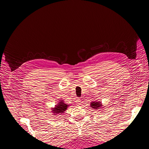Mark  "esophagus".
<instances>
[{
    "instance_id": "34e87169",
    "label": "esophagus",
    "mask_w": 149,
    "mask_h": 149,
    "mask_svg": "<svg viewBox=\"0 0 149 149\" xmlns=\"http://www.w3.org/2000/svg\"><path fill=\"white\" fill-rule=\"evenodd\" d=\"M81 100H80L79 98H78L77 99V104L78 105H80L81 104Z\"/></svg>"
}]
</instances>
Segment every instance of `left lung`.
Instances as JSON below:
<instances>
[{
	"instance_id": "left-lung-1",
	"label": "left lung",
	"mask_w": 149,
	"mask_h": 149,
	"mask_svg": "<svg viewBox=\"0 0 149 149\" xmlns=\"http://www.w3.org/2000/svg\"><path fill=\"white\" fill-rule=\"evenodd\" d=\"M91 107L93 109H100L101 107L102 106V104L100 102H96V101H93L92 102H91Z\"/></svg>"
}]
</instances>
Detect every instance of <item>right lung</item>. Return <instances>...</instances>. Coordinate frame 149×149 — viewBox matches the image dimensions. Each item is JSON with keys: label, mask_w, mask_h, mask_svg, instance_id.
<instances>
[{"label": "right lung", "mask_w": 149, "mask_h": 149, "mask_svg": "<svg viewBox=\"0 0 149 149\" xmlns=\"http://www.w3.org/2000/svg\"><path fill=\"white\" fill-rule=\"evenodd\" d=\"M68 106V104H66V103H65L63 100H60V102L56 105H55V107L52 108L53 113H54L55 115L61 114L64 113L65 111L67 109Z\"/></svg>", "instance_id": "obj_1"}]
</instances>
